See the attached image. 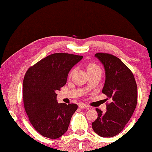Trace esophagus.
I'll return each mask as SVG.
<instances>
[{
    "label": "esophagus",
    "mask_w": 152,
    "mask_h": 152,
    "mask_svg": "<svg viewBox=\"0 0 152 152\" xmlns=\"http://www.w3.org/2000/svg\"><path fill=\"white\" fill-rule=\"evenodd\" d=\"M78 106H79V108H80L81 109H83V108H89V106H88V105L83 104V103H80V104H79Z\"/></svg>",
    "instance_id": "1"
}]
</instances>
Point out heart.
I'll use <instances>...</instances> for the list:
<instances>
[{"label":"heart","instance_id":"heart-1","mask_svg":"<svg viewBox=\"0 0 152 152\" xmlns=\"http://www.w3.org/2000/svg\"><path fill=\"white\" fill-rule=\"evenodd\" d=\"M86 68H87V70H88V72H93V71H95V70H101V69L100 67L96 64L94 63H88L86 65ZM72 73V71L71 74Z\"/></svg>","mask_w":152,"mask_h":152}]
</instances>
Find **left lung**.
<instances>
[{
	"instance_id": "obj_1",
	"label": "left lung",
	"mask_w": 152,
	"mask_h": 152,
	"mask_svg": "<svg viewBox=\"0 0 152 152\" xmlns=\"http://www.w3.org/2000/svg\"><path fill=\"white\" fill-rule=\"evenodd\" d=\"M105 70V82L102 93L112 102L106 104V111L98 108V117L92 127L99 136L112 137L124 129L133 115L137 103V86L133 72L112 54L97 53L95 56Z\"/></svg>"
}]
</instances>
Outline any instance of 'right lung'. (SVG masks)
<instances>
[{
  "label": "right lung",
  "mask_w": 152,
  "mask_h": 152,
  "mask_svg": "<svg viewBox=\"0 0 152 152\" xmlns=\"http://www.w3.org/2000/svg\"><path fill=\"white\" fill-rule=\"evenodd\" d=\"M83 56L66 53L50 55L31 66L23 84L24 108L38 133L51 139L68 130L76 104L58 103L56 91L66 83L68 74Z\"/></svg>",
  "instance_id": "1"
}]
</instances>
